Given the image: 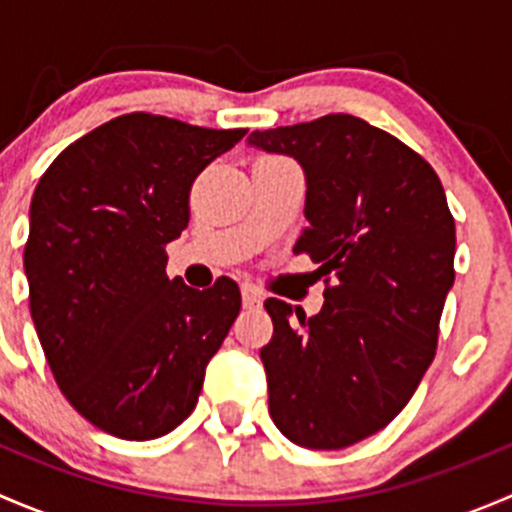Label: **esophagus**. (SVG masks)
<instances>
[{
	"label": "esophagus",
	"mask_w": 512,
	"mask_h": 512,
	"mask_svg": "<svg viewBox=\"0 0 512 512\" xmlns=\"http://www.w3.org/2000/svg\"><path fill=\"white\" fill-rule=\"evenodd\" d=\"M242 304H245V307H260L262 294L252 285H242Z\"/></svg>",
	"instance_id": "esophagus-1"
}]
</instances>
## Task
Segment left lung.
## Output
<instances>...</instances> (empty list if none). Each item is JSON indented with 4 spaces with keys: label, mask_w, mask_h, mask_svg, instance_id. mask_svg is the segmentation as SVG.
I'll return each mask as SVG.
<instances>
[{
    "label": "left lung",
    "mask_w": 512,
    "mask_h": 512,
    "mask_svg": "<svg viewBox=\"0 0 512 512\" xmlns=\"http://www.w3.org/2000/svg\"><path fill=\"white\" fill-rule=\"evenodd\" d=\"M247 143L302 165L309 225L294 252L327 285L314 317L265 302L270 416L299 446L347 448L399 416L436 356L456 223L436 170L349 113L252 131Z\"/></svg>",
    "instance_id": "obj_1"
}]
</instances>
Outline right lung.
<instances>
[{"label":"right lung","mask_w":512,"mask_h":512,"mask_svg":"<svg viewBox=\"0 0 512 512\" xmlns=\"http://www.w3.org/2000/svg\"><path fill=\"white\" fill-rule=\"evenodd\" d=\"M245 133L126 113L64 148L36 185L24 247L36 334L66 401L111 436L180 426L240 312L230 277L168 280L165 245L188 227L193 180Z\"/></svg>","instance_id":"add662e5"}]
</instances>
